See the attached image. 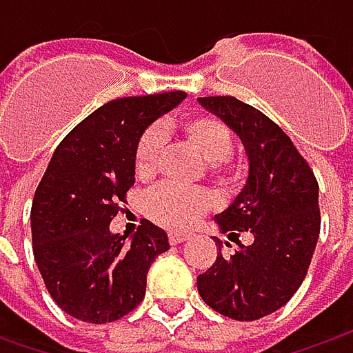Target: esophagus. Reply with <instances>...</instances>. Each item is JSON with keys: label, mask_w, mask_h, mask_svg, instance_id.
<instances>
[{"label": "esophagus", "mask_w": 353, "mask_h": 353, "mask_svg": "<svg viewBox=\"0 0 353 353\" xmlns=\"http://www.w3.org/2000/svg\"><path fill=\"white\" fill-rule=\"evenodd\" d=\"M192 234L190 232H170L169 234V241L172 245H179V243H183L186 239H190Z\"/></svg>", "instance_id": "esophagus-1"}]
</instances>
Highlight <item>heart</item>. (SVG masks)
<instances>
[{"label":"heart","mask_w":353,"mask_h":353,"mask_svg":"<svg viewBox=\"0 0 353 353\" xmlns=\"http://www.w3.org/2000/svg\"><path fill=\"white\" fill-rule=\"evenodd\" d=\"M181 133L188 145L206 161L212 170L222 176L224 159L232 153V133L218 117L196 114L181 121ZM161 157V135L157 129H147L139 137L133 153V165L139 179H151L155 174ZM214 206V198L204 190H186L172 184H165L151 192L145 210L147 216L163 228L184 230Z\"/></svg>","instance_id":"obj_1"}]
</instances>
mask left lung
Returning <instances> with one entry per match:
<instances>
[{"label":"left lung","instance_id":"8db88e82","mask_svg":"<svg viewBox=\"0 0 353 353\" xmlns=\"http://www.w3.org/2000/svg\"><path fill=\"white\" fill-rule=\"evenodd\" d=\"M239 137L248 155L245 184L214 222L228 237L250 232V245L222 253L196 285L204 303L234 320H257L291 301L305 281L320 234L319 183L289 135L234 96L198 98ZM228 245V241H225Z\"/></svg>","mask_w":353,"mask_h":353}]
</instances>
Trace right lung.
Masks as SVG:
<instances>
[{
	"instance_id": "add662e5",
	"label": "right lung",
	"mask_w": 353,
	"mask_h": 353,
	"mask_svg": "<svg viewBox=\"0 0 353 353\" xmlns=\"http://www.w3.org/2000/svg\"><path fill=\"white\" fill-rule=\"evenodd\" d=\"M184 98L163 92L112 100L57 147L34 192L31 232L41 277L66 314L105 324L143 301L149 267L169 250L167 232L143 220L128 239L110 222L135 184L139 137Z\"/></svg>"
}]
</instances>
